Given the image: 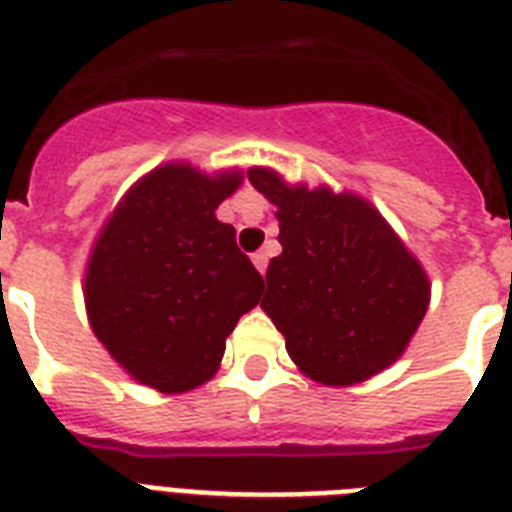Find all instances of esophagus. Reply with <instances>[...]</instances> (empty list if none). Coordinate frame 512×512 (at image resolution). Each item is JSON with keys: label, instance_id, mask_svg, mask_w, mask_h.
<instances>
[{"label": "esophagus", "instance_id": "34e87169", "mask_svg": "<svg viewBox=\"0 0 512 512\" xmlns=\"http://www.w3.org/2000/svg\"><path fill=\"white\" fill-rule=\"evenodd\" d=\"M252 263H255L257 271L265 276V268H268V255H265V252H255V255H252Z\"/></svg>", "mask_w": 512, "mask_h": 512}]
</instances>
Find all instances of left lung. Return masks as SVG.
<instances>
[{
	"instance_id": "1",
	"label": "left lung",
	"mask_w": 512,
	"mask_h": 512,
	"mask_svg": "<svg viewBox=\"0 0 512 512\" xmlns=\"http://www.w3.org/2000/svg\"><path fill=\"white\" fill-rule=\"evenodd\" d=\"M247 175L276 204L281 255L268 265L260 308L297 369L348 388L396 364L430 305L420 260L358 193L292 185L271 167Z\"/></svg>"
}]
</instances>
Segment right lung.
<instances>
[{"label": "right lung", "instance_id": "right-lung-1", "mask_svg": "<svg viewBox=\"0 0 512 512\" xmlns=\"http://www.w3.org/2000/svg\"><path fill=\"white\" fill-rule=\"evenodd\" d=\"M241 170L159 164L124 193L84 271L87 321L132 380L185 393L215 377L225 340L260 300L263 276L215 209Z\"/></svg>", "mask_w": 512, "mask_h": 512}]
</instances>
